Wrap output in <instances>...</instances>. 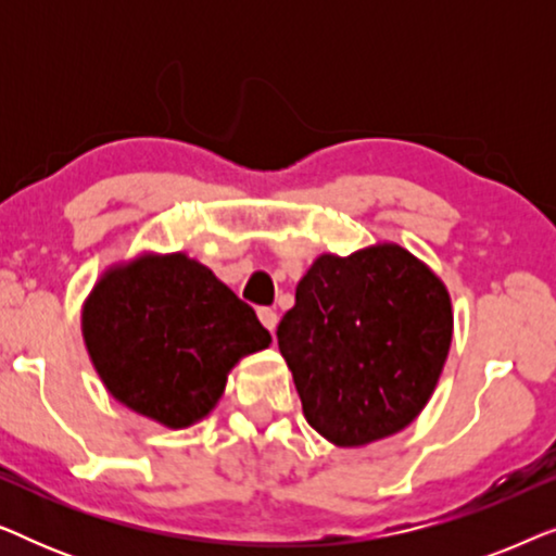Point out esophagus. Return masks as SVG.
<instances>
[{"instance_id": "34e87169", "label": "esophagus", "mask_w": 556, "mask_h": 556, "mask_svg": "<svg viewBox=\"0 0 556 556\" xmlns=\"http://www.w3.org/2000/svg\"><path fill=\"white\" fill-rule=\"evenodd\" d=\"M257 318H261V324L270 333L276 331V326H278V314H276V311H273V308H257Z\"/></svg>"}]
</instances>
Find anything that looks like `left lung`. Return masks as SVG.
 Segmentation results:
<instances>
[{"mask_svg":"<svg viewBox=\"0 0 556 556\" xmlns=\"http://www.w3.org/2000/svg\"><path fill=\"white\" fill-rule=\"evenodd\" d=\"M451 341V293L397 242L318 255L278 326L303 415L337 447L405 430L435 392Z\"/></svg>","mask_w":556,"mask_h":556,"instance_id":"left-lung-1","label":"left lung"}]
</instances>
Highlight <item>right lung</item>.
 <instances>
[{"label": "right lung", "instance_id": "obj_1", "mask_svg": "<svg viewBox=\"0 0 556 556\" xmlns=\"http://www.w3.org/2000/svg\"><path fill=\"white\" fill-rule=\"evenodd\" d=\"M80 331L111 397L169 430L204 420L235 364L270 346L255 311L187 253L109 265L83 301Z\"/></svg>", "mask_w": 556, "mask_h": 556}]
</instances>
